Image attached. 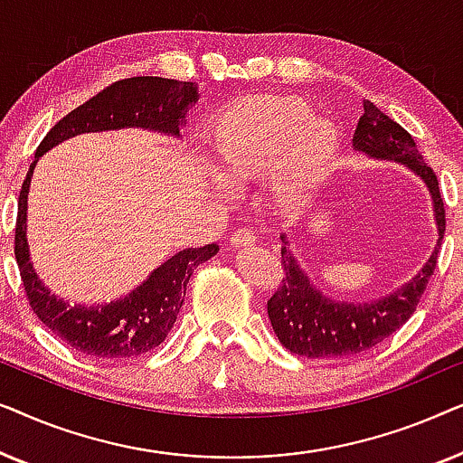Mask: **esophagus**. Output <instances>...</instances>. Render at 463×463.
<instances>
[{
	"instance_id": "esophagus-1",
	"label": "esophagus",
	"mask_w": 463,
	"mask_h": 463,
	"mask_svg": "<svg viewBox=\"0 0 463 463\" xmlns=\"http://www.w3.org/2000/svg\"><path fill=\"white\" fill-rule=\"evenodd\" d=\"M255 242H257L255 233L249 230H238L230 240L232 249H249V246H252Z\"/></svg>"
}]
</instances>
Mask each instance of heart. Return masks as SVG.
Wrapping results in <instances>:
<instances>
[{"mask_svg":"<svg viewBox=\"0 0 463 463\" xmlns=\"http://www.w3.org/2000/svg\"><path fill=\"white\" fill-rule=\"evenodd\" d=\"M208 162L233 185L261 181L269 206L299 217L337 166L339 128L297 97H252L227 105L206 124Z\"/></svg>","mask_w":463,"mask_h":463,"instance_id":"b5f03b06","label":"heart"}]
</instances>
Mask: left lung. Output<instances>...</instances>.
<instances>
[{"label": "left lung", "instance_id": "obj_1", "mask_svg": "<svg viewBox=\"0 0 463 463\" xmlns=\"http://www.w3.org/2000/svg\"><path fill=\"white\" fill-rule=\"evenodd\" d=\"M364 116L354 132L352 147L371 160L396 162L420 176L432 198V211L439 240L426 265L392 290L390 295L366 301H344L325 295L306 274L290 250L288 238L282 240L284 276L280 287L268 301V316L280 344L297 356L306 358H344L371 350L385 337L398 331L415 312L423 290L436 269V259L445 236V204H442L439 179L423 162L413 137L390 119L371 100H364Z\"/></svg>", "mask_w": 463, "mask_h": 463}]
</instances>
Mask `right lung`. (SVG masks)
Wrapping results in <instances>:
<instances>
[{
	"label": "right lung",
	"instance_id": "obj_1",
	"mask_svg": "<svg viewBox=\"0 0 463 463\" xmlns=\"http://www.w3.org/2000/svg\"><path fill=\"white\" fill-rule=\"evenodd\" d=\"M198 84L194 81L151 75L119 80L56 122L35 151L18 198L14 255L31 309L73 350L97 358H132L154 350L176 322L194 269L217 255L219 246L179 250L119 299L94 306L69 303L42 282L31 261L27 198L35 164L56 145L86 132L143 128L181 138L189 107L198 103Z\"/></svg>",
	"mask_w": 463,
	"mask_h": 463
}]
</instances>
